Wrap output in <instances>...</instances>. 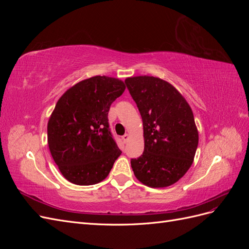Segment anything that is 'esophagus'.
I'll list each match as a JSON object with an SVG mask.
<instances>
[{"mask_svg":"<svg viewBox=\"0 0 249 249\" xmlns=\"http://www.w3.org/2000/svg\"><path fill=\"white\" fill-rule=\"evenodd\" d=\"M129 138H130V135H129V134H124V136H123V140H124V143L127 142V140H129Z\"/></svg>","mask_w":249,"mask_h":249,"instance_id":"esophagus-1","label":"esophagus"}]
</instances>
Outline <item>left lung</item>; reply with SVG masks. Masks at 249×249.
<instances>
[{"mask_svg":"<svg viewBox=\"0 0 249 249\" xmlns=\"http://www.w3.org/2000/svg\"><path fill=\"white\" fill-rule=\"evenodd\" d=\"M124 83L143 123L144 150L131 160L134 175L148 187H168L184 177L196 153L193 112L184 96L160 78L132 77Z\"/></svg>","mask_w":249,"mask_h":249,"instance_id":"1","label":"left lung"}]
</instances>
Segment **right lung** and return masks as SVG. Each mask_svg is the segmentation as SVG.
Wrapping results in <instances>:
<instances>
[{"label":"right lung","mask_w":249,"mask_h":249,"mask_svg":"<svg viewBox=\"0 0 249 249\" xmlns=\"http://www.w3.org/2000/svg\"><path fill=\"white\" fill-rule=\"evenodd\" d=\"M122 80L95 76L66 90L48 123L51 155L71 183L102 182L122 154L110 132L111 104L124 91Z\"/></svg>","instance_id":"right-lung-1"}]
</instances>
